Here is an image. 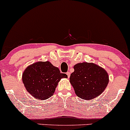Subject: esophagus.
<instances>
[{
	"label": "esophagus",
	"instance_id": "1",
	"mask_svg": "<svg viewBox=\"0 0 130 130\" xmlns=\"http://www.w3.org/2000/svg\"><path fill=\"white\" fill-rule=\"evenodd\" d=\"M67 76H68V78H70V72H67Z\"/></svg>",
	"mask_w": 130,
	"mask_h": 130
}]
</instances>
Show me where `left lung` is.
<instances>
[{"instance_id": "left-lung-1", "label": "left lung", "mask_w": 130, "mask_h": 130, "mask_svg": "<svg viewBox=\"0 0 130 130\" xmlns=\"http://www.w3.org/2000/svg\"><path fill=\"white\" fill-rule=\"evenodd\" d=\"M70 81L79 98L91 100L101 94L109 83L106 71L92 63H79L74 66Z\"/></svg>"}]
</instances>
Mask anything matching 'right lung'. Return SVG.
<instances>
[{
    "label": "right lung",
    "mask_w": 130,
    "mask_h": 130,
    "mask_svg": "<svg viewBox=\"0 0 130 130\" xmlns=\"http://www.w3.org/2000/svg\"><path fill=\"white\" fill-rule=\"evenodd\" d=\"M68 78L49 62H39L28 67L23 73L26 89L36 99L45 100L52 96L61 78Z\"/></svg>",
    "instance_id": "1"
}]
</instances>
